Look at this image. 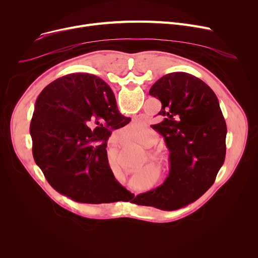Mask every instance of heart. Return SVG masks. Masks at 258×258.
Returning <instances> with one entry per match:
<instances>
[{"label":"heart","mask_w":258,"mask_h":258,"mask_svg":"<svg viewBox=\"0 0 258 258\" xmlns=\"http://www.w3.org/2000/svg\"><path fill=\"white\" fill-rule=\"evenodd\" d=\"M126 130H131V131H135V127L131 124L126 127ZM157 134L154 131L147 130L145 132H142L141 136L139 137V141L145 145H152L157 141Z\"/></svg>","instance_id":"b5f03b06"}]
</instances>
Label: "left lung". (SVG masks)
Masks as SVG:
<instances>
[{"instance_id": "left-lung-1", "label": "left lung", "mask_w": 258, "mask_h": 258, "mask_svg": "<svg viewBox=\"0 0 258 258\" xmlns=\"http://www.w3.org/2000/svg\"><path fill=\"white\" fill-rule=\"evenodd\" d=\"M150 95L162 103L161 122L152 127L164 137L170 169L163 184L136 199L139 205L177 210L214 183L226 156V122L214 92L191 74H166L153 85Z\"/></svg>"}]
</instances>
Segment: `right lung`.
Returning <instances> with one entry per match:
<instances>
[{
    "label": "right lung",
    "instance_id": "1",
    "mask_svg": "<svg viewBox=\"0 0 258 258\" xmlns=\"http://www.w3.org/2000/svg\"><path fill=\"white\" fill-rule=\"evenodd\" d=\"M131 118L99 77L76 73L57 78L36 99L30 124L32 154L49 184L78 203L102 204L134 197L114 177L106 141Z\"/></svg>",
    "mask_w": 258,
    "mask_h": 258
}]
</instances>
